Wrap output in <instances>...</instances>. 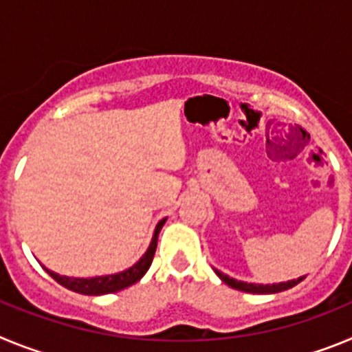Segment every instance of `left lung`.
I'll list each match as a JSON object with an SVG mask.
<instances>
[{
    "instance_id": "left-lung-1",
    "label": "left lung",
    "mask_w": 352,
    "mask_h": 352,
    "mask_svg": "<svg viewBox=\"0 0 352 352\" xmlns=\"http://www.w3.org/2000/svg\"><path fill=\"white\" fill-rule=\"evenodd\" d=\"M214 273H217L220 280H222L223 284L229 285V287L238 289V291H243V292H252V294H275V292L287 291V289L294 287V285H298L305 278V276H300V278H294V280H287V282H280V284L263 285V284H247V282L234 280V278H231V276H227V275H223V273H220L219 270H214Z\"/></svg>"
}]
</instances>
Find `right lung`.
I'll return each mask as SVG.
<instances>
[{"label": "right lung", "mask_w": 352, "mask_h": 352, "mask_svg": "<svg viewBox=\"0 0 352 352\" xmlns=\"http://www.w3.org/2000/svg\"><path fill=\"white\" fill-rule=\"evenodd\" d=\"M167 219H162L157 223L153 232V238H151V243H149L148 250L142 254L141 259L135 264H132L130 268L123 270V272L113 273V275H102V276H89V278H77V276H63L58 275V273L47 270L49 275L54 278L58 284H61L63 287L70 289L74 292H79V294H88V296H102V294H111V292H118L121 289L129 287V285L135 284L144 276V273L148 272L149 266H151V261H153L155 250H157V241H158V232H160L162 226L166 223Z\"/></svg>", "instance_id": "add662e5"}]
</instances>
